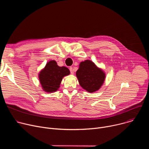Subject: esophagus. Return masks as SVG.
<instances>
[{"instance_id":"34e87169","label":"esophagus","mask_w":149,"mask_h":149,"mask_svg":"<svg viewBox=\"0 0 149 149\" xmlns=\"http://www.w3.org/2000/svg\"><path fill=\"white\" fill-rule=\"evenodd\" d=\"M70 70L71 74H74V69L72 68V67H70Z\"/></svg>"}]
</instances>
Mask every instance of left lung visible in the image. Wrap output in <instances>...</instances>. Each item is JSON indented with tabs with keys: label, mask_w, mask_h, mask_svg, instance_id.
Listing matches in <instances>:
<instances>
[{
	"label": "left lung",
	"mask_w": 149,
	"mask_h": 149,
	"mask_svg": "<svg viewBox=\"0 0 149 149\" xmlns=\"http://www.w3.org/2000/svg\"><path fill=\"white\" fill-rule=\"evenodd\" d=\"M76 76L80 86L90 93L100 89L105 79V73L89 59L80 62Z\"/></svg>",
	"instance_id": "8db88e82"
}]
</instances>
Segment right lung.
<instances>
[{
  "instance_id": "obj_1",
  "label": "right lung",
  "mask_w": 149,
  "mask_h": 149,
  "mask_svg": "<svg viewBox=\"0 0 149 149\" xmlns=\"http://www.w3.org/2000/svg\"><path fill=\"white\" fill-rule=\"evenodd\" d=\"M70 74L68 68L59 67L55 60H51L40 71L38 78L42 90L52 93L58 90L62 78Z\"/></svg>"
}]
</instances>
